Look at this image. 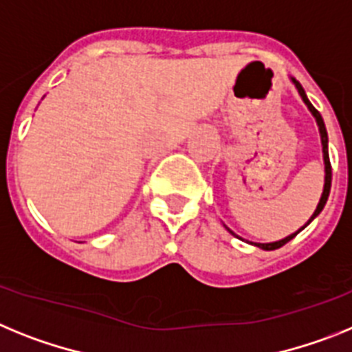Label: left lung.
<instances>
[{
    "label": "left lung",
    "mask_w": 352,
    "mask_h": 352,
    "mask_svg": "<svg viewBox=\"0 0 352 352\" xmlns=\"http://www.w3.org/2000/svg\"><path fill=\"white\" fill-rule=\"evenodd\" d=\"M290 79H292V83H294V87L298 88L299 96H301V99H303V102L307 104V106H308V109H310V113H311V115H314V117H316V122H317V125H319L320 143H322L324 173H326V175H324V189H322V195H320V200H319V204H317V209L314 210V214H311V218L308 219V221H307V225H305V227H308V225H310V223L314 221V219H316L317 216H319V214H320V210L324 209V206H326V201H328V197H329V189H331V163H329V154H328V133H326V125H324V120H322V117H320V113L317 111V109L314 108V106H311V102H310V100H308L307 94H305L303 87H301V85H299V81H296L294 78H290ZM305 227H301V228H299V230L296 232V234H290V235H287L285 239L274 241V243H250V244H253V246H256V248H262V250H265V252H271V250H278V248H282L283 244H287V243H289L290 239H294L296 235H298L299 232L303 230ZM227 230L230 232V234H234V232H232L230 228H227ZM234 235H235V234H234Z\"/></svg>",
    "instance_id": "1"
}]
</instances>
